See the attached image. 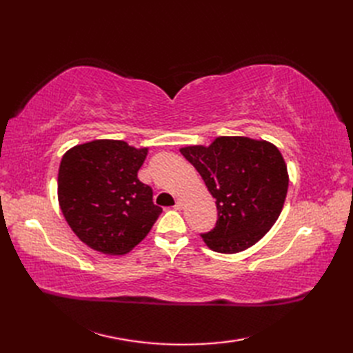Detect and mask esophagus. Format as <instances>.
Wrapping results in <instances>:
<instances>
[{
    "mask_svg": "<svg viewBox=\"0 0 353 353\" xmlns=\"http://www.w3.org/2000/svg\"><path fill=\"white\" fill-rule=\"evenodd\" d=\"M183 206H184V201H183V200H181V199H178V200H176V203H175V206H174V208H175L176 210H181V209H183Z\"/></svg>",
    "mask_w": 353,
    "mask_h": 353,
    "instance_id": "1",
    "label": "esophagus"
}]
</instances>
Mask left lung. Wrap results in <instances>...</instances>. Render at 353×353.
<instances>
[{"mask_svg": "<svg viewBox=\"0 0 353 353\" xmlns=\"http://www.w3.org/2000/svg\"><path fill=\"white\" fill-rule=\"evenodd\" d=\"M179 152L216 199V225L200 234L212 250L239 253L271 230L288 188L287 166L274 144L219 137L209 147L190 145Z\"/></svg>", "mask_w": 353, "mask_h": 353, "instance_id": "8db88e82", "label": "left lung"}]
</instances>
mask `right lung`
I'll use <instances>...</instances> for the list:
<instances>
[{
	"label": "right lung",
	"mask_w": 353,
	"mask_h": 353,
	"mask_svg": "<svg viewBox=\"0 0 353 353\" xmlns=\"http://www.w3.org/2000/svg\"><path fill=\"white\" fill-rule=\"evenodd\" d=\"M147 148L119 140H95L63 156L59 169V203L69 227L91 249L128 253L140 243L162 213L153 190L137 174Z\"/></svg>",
	"instance_id": "1"
}]
</instances>
